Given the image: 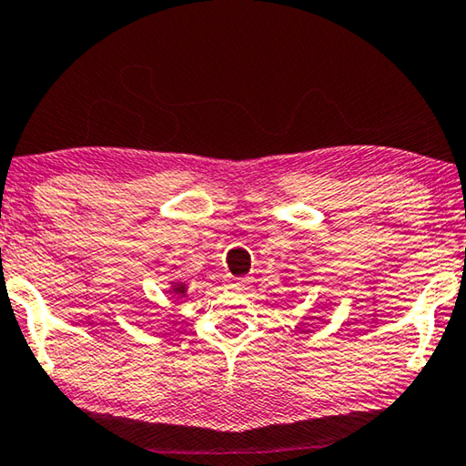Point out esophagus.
Returning a JSON list of instances; mask_svg holds the SVG:
<instances>
[{
    "label": "esophagus",
    "instance_id": "34e87169",
    "mask_svg": "<svg viewBox=\"0 0 466 466\" xmlns=\"http://www.w3.org/2000/svg\"><path fill=\"white\" fill-rule=\"evenodd\" d=\"M248 281H249V277H233L231 285H235V288H241V285H246Z\"/></svg>",
    "mask_w": 466,
    "mask_h": 466
}]
</instances>
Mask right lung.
Returning a JSON list of instances; mask_svg holds the SVG:
<instances>
[{"label":"right lung","instance_id":"obj_1","mask_svg":"<svg viewBox=\"0 0 466 466\" xmlns=\"http://www.w3.org/2000/svg\"><path fill=\"white\" fill-rule=\"evenodd\" d=\"M170 291H173L175 296L183 298V296H185V291H187V285L181 283V281H177V283H173V288H170Z\"/></svg>","mask_w":466,"mask_h":466}]
</instances>
